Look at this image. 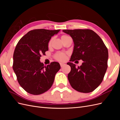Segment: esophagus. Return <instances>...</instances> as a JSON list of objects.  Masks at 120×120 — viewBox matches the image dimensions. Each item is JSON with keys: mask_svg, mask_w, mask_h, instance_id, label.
<instances>
[{"mask_svg": "<svg viewBox=\"0 0 120 120\" xmlns=\"http://www.w3.org/2000/svg\"><path fill=\"white\" fill-rule=\"evenodd\" d=\"M60 67H64V66L65 64L62 63H60Z\"/></svg>", "mask_w": 120, "mask_h": 120, "instance_id": "34e87169", "label": "esophagus"}]
</instances>
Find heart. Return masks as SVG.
Returning <instances> with one entry per match:
<instances>
[{"mask_svg":"<svg viewBox=\"0 0 120 120\" xmlns=\"http://www.w3.org/2000/svg\"><path fill=\"white\" fill-rule=\"evenodd\" d=\"M70 38L71 37H69V36L68 35H63L61 37V39L62 40V41L64 42ZM52 41H53V38H52L49 40V43H48L49 47L51 46ZM54 59L59 61H64L67 59V54L66 53L62 52H58L56 53L55 54V55H54Z\"/></svg>","mask_w":120,"mask_h":120,"instance_id":"1","label":"heart"}]
</instances>
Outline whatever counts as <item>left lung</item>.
I'll return each mask as SVG.
<instances>
[{
	"instance_id": "left-lung-1",
	"label": "left lung",
	"mask_w": 120,
	"mask_h": 120,
	"mask_svg": "<svg viewBox=\"0 0 120 120\" xmlns=\"http://www.w3.org/2000/svg\"><path fill=\"white\" fill-rule=\"evenodd\" d=\"M74 42L70 61L82 60L80 67L71 62L68 78L71 87L77 91L88 93L94 91L102 82L108 68V50L102 39L89 29L64 30Z\"/></svg>"
}]
</instances>
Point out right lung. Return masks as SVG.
<instances>
[{"label":"right lung","instance_id":"right-lung-1","mask_svg":"<svg viewBox=\"0 0 120 120\" xmlns=\"http://www.w3.org/2000/svg\"><path fill=\"white\" fill-rule=\"evenodd\" d=\"M60 30H32L17 43L13 53L12 67L18 82L29 94L41 95L53 84L56 74L60 68V64L53 61L45 66L39 60L49 50L50 38Z\"/></svg>","mask_w":120,"mask_h":120}]
</instances>
